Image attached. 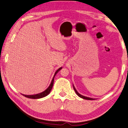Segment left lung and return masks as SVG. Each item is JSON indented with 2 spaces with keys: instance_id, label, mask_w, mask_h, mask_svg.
<instances>
[{
  "instance_id": "8db88e82",
  "label": "left lung",
  "mask_w": 128,
  "mask_h": 128,
  "mask_svg": "<svg viewBox=\"0 0 128 128\" xmlns=\"http://www.w3.org/2000/svg\"><path fill=\"white\" fill-rule=\"evenodd\" d=\"M74 91H75V92L76 93V94H78L79 97H80L81 98H84V99H86V100H94V98H90V97H88L84 96H82V95L80 94V93H78V92H77V90H76V89H75V88H74Z\"/></svg>"
}]
</instances>
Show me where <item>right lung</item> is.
<instances>
[{"label": "right lung", "mask_w": 128, "mask_h": 128, "mask_svg": "<svg viewBox=\"0 0 128 128\" xmlns=\"http://www.w3.org/2000/svg\"><path fill=\"white\" fill-rule=\"evenodd\" d=\"M62 69V67L58 68V70H56L55 74H54V76L53 78H52V80L51 82V83H50V86H49V87L46 89V90H44V92H42L40 93H38V94H34V95H24L23 94L24 96H25L26 97H27V98H33V99H37V98H42V97H44L46 96H47V95L49 94L50 93V90H51L52 88V86H53V85H54V76H55L56 74L58 73L59 70Z\"/></svg>", "instance_id": "right-lung-1"}]
</instances>
